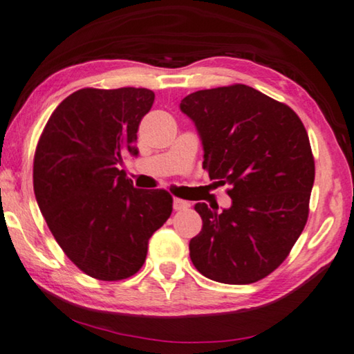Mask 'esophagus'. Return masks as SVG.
I'll list each match as a JSON object with an SVG mask.
<instances>
[{"label": "esophagus", "mask_w": 354, "mask_h": 354, "mask_svg": "<svg viewBox=\"0 0 354 354\" xmlns=\"http://www.w3.org/2000/svg\"><path fill=\"white\" fill-rule=\"evenodd\" d=\"M187 207H190L189 201H184L181 198H173V209L175 211H184L187 209Z\"/></svg>", "instance_id": "1"}]
</instances>
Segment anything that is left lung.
<instances>
[{"label": "left lung", "mask_w": 354, "mask_h": 354, "mask_svg": "<svg viewBox=\"0 0 354 354\" xmlns=\"http://www.w3.org/2000/svg\"><path fill=\"white\" fill-rule=\"evenodd\" d=\"M179 109L197 129L209 178L232 186L227 209L195 205L203 228L190 239V260L216 282L254 283L280 266L306 227L315 162L304 124L245 85L201 89Z\"/></svg>", "instance_id": "1"}]
</instances>
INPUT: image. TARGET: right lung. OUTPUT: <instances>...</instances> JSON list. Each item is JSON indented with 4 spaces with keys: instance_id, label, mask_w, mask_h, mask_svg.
I'll use <instances>...</instances> for the list:
<instances>
[{
    "instance_id": "1",
    "label": "right lung",
    "mask_w": 354,
    "mask_h": 354,
    "mask_svg": "<svg viewBox=\"0 0 354 354\" xmlns=\"http://www.w3.org/2000/svg\"><path fill=\"white\" fill-rule=\"evenodd\" d=\"M153 102L147 88L78 89L56 106L37 143L39 209L69 260L94 279L133 276L171 214L170 194L133 187L120 170L124 156H138V124Z\"/></svg>"
}]
</instances>
